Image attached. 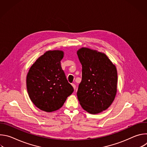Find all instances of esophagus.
Listing matches in <instances>:
<instances>
[{"label":"esophagus","instance_id":"obj_1","mask_svg":"<svg viewBox=\"0 0 147 147\" xmlns=\"http://www.w3.org/2000/svg\"><path fill=\"white\" fill-rule=\"evenodd\" d=\"M72 86H73V88L75 90V89H76V85L74 84H72Z\"/></svg>","mask_w":147,"mask_h":147}]
</instances>
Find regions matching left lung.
<instances>
[{
	"mask_svg": "<svg viewBox=\"0 0 147 147\" xmlns=\"http://www.w3.org/2000/svg\"><path fill=\"white\" fill-rule=\"evenodd\" d=\"M82 65V80L77 95L81 107L87 112L97 114L107 109L117 92L116 66L103 53L87 48L77 52Z\"/></svg>",
	"mask_w": 147,
	"mask_h": 147,
	"instance_id": "left-lung-1",
	"label": "left lung"
}]
</instances>
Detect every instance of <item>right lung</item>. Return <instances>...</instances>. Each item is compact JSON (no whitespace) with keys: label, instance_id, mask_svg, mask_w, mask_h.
<instances>
[{"label":"right lung","instance_id":"obj_1","mask_svg":"<svg viewBox=\"0 0 147 147\" xmlns=\"http://www.w3.org/2000/svg\"><path fill=\"white\" fill-rule=\"evenodd\" d=\"M61 51H49L40 56L27 76V89L32 103L39 109L51 112L60 109L74 91L60 61Z\"/></svg>","mask_w":147,"mask_h":147}]
</instances>
